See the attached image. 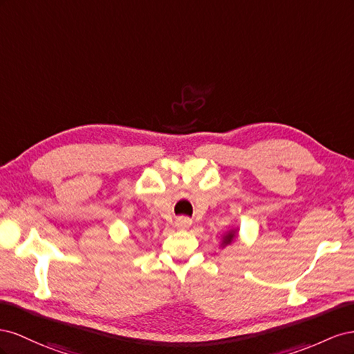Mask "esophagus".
Returning a JSON list of instances; mask_svg holds the SVG:
<instances>
[{
  "instance_id": "esophagus-1",
  "label": "esophagus",
  "mask_w": 354,
  "mask_h": 354,
  "mask_svg": "<svg viewBox=\"0 0 354 354\" xmlns=\"http://www.w3.org/2000/svg\"><path fill=\"white\" fill-rule=\"evenodd\" d=\"M191 222H193V221H191V219L187 218V216H179V218L176 219L175 224H176V227H178L179 230H187V228H189Z\"/></svg>"
}]
</instances>
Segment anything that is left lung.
<instances>
[{"mask_svg": "<svg viewBox=\"0 0 354 354\" xmlns=\"http://www.w3.org/2000/svg\"><path fill=\"white\" fill-rule=\"evenodd\" d=\"M236 239V231H233V230H231L230 231V233H227L225 236H224V240H222V245H230L231 243V241H233Z\"/></svg>", "mask_w": 354, "mask_h": 354, "instance_id": "obj_1", "label": "left lung"}]
</instances>
